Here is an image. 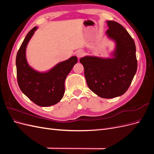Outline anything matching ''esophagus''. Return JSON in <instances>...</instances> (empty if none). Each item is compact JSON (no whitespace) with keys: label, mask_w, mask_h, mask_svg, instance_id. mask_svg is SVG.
Returning <instances> with one entry per match:
<instances>
[{"label":"esophagus","mask_w":154,"mask_h":154,"mask_svg":"<svg viewBox=\"0 0 154 154\" xmlns=\"http://www.w3.org/2000/svg\"><path fill=\"white\" fill-rule=\"evenodd\" d=\"M85 54V53L83 52V51H78V52L76 53V57L78 58H80L81 57H82L83 55Z\"/></svg>","instance_id":"34e87169"}]
</instances>
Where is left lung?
<instances>
[{"label":"left lung","instance_id":"obj_1","mask_svg":"<svg viewBox=\"0 0 154 154\" xmlns=\"http://www.w3.org/2000/svg\"><path fill=\"white\" fill-rule=\"evenodd\" d=\"M106 35L116 41L114 58L85 57L80 60L84 67L88 88L103 98L123 95L137 71L136 45L124 27L115 21H107Z\"/></svg>","mask_w":154,"mask_h":154}]
</instances>
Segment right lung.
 I'll return each mask as SVG.
<instances>
[{"mask_svg":"<svg viewBox=\"0 0 154 154\" xmlns=\"http://www.w3.org/2000/svg\"><path fill=\"white\" fill-rule=\"evenodd\" d=\"M37 27H35L27 33L17 52V82L22 92L33 103L40 106H48L62 100L65 92V80L78 59L76 57L70 58L48 72L35 71L26 61V49Z\"/></svg>","mask_w":154,"mask_h":154,"instance_id":"right-lung-1","label":"right lung"}]
</instances>
